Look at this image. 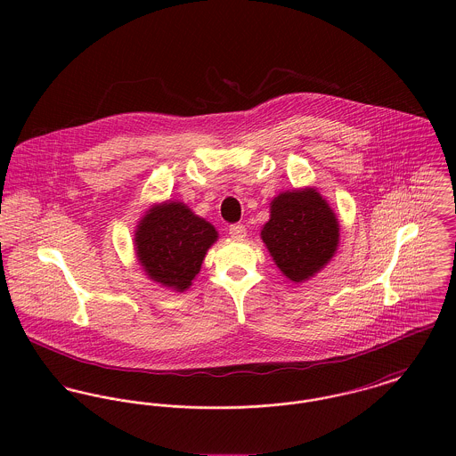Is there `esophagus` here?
<instances>
[{
	"instance_id": "esophagus-1",
	"label": "esophagus",
	"mask_w": 456,
	"mask_h": 456,
	"mask_svg": "<svg viewBox=\"0 0 456 456\" xmlns=\"http://www.w3.org/2000/svg\"><path fill=\"white\" fill-rule=\"evenodd\" d=\"M228 232H230V235H232L233 239H239V240H240V239H244V237L248 235V230H246V226H244V224H240V223H237V224H232Z\"/></svg>"
}]
</instances>
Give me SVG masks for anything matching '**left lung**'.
<instances>
[{
    "label": "left lung",
    "mask_w": 456,
    "mask_h": 456,
    "mask_svg": "<svg viewBox=\"0 0 456 456\" xmlns=\"http://www.w3.org/2000/svg\"><path fill=\"white\" fill-rule=\"evenodd\" d=\"M338 221L314 188L284 191L270 203L261 239L279 270L293 282L316 275L337 251Z\"/></svg>",
    "instance_id": "8db88e82"
}]
</instances>
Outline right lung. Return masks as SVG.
<instances>
[{
  "label": "right lung",
  "mask_w": 456,
  "mask_h": 456,
  "mask_svg": "<svg viewBox=\"0 0 456 456\" xmlns=\"http://www.w3.org/2000/svg\"><path fill=\"white\" fill-rule=\"evenodd\" d=\"M216 228L183 201L152 205L134 232V249L143 272L161 286L184 291L200 272Z\"/></svg>",
  "instance_id": "add662e5"
}]
</instances>
